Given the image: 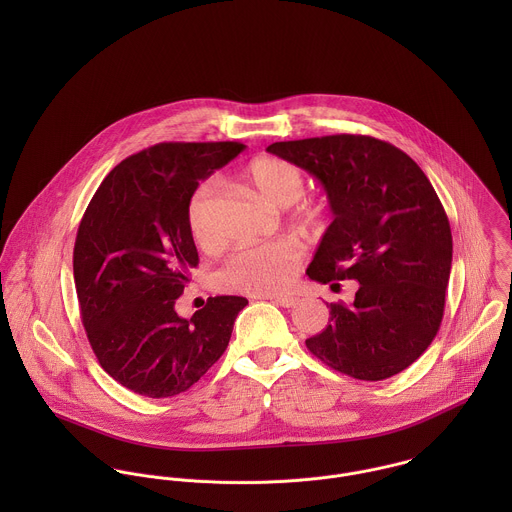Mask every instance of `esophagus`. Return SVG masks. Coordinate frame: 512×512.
<instances>
[{
  "mask_svg": "<svg viewBox=\"0 0 512 512\" xmlns=\"http://www.w3.org/2000/svg\"><path fill=\"white\" fill-rule=\"evenodd\" d=\"M272 299H274V303L280 305V307H293V305L299 301L295 295H276V297H272Z\"/></svg>",
  "mask_w": 512,
  "mask_h": 512,
  "instance_id": "obj_1",
  "label": "esophagus"
}]
</instances>
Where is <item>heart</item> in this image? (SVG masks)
Instances as JSON below:
<instances>
[{
  "instance_id": "1",
  "label": "heart",
  "mask_w": 512,
  "mask_h": 512,
  "mask_svg": "<svg viewBox=\"0 0 512 512\" xmlns=\"http://www.w3.org/2000/svg\"><path fill=\"white\" fill-rule=\"evenodd\" d=\"M246 181L270 203L290 207L305 187L303 171L288 159L276 155H262L252 159L244 169ZM215 187L203 183L195 189L187 205V224L195 244L203 250H213L217 244L213 213H215ZM301 252L292 240H276L250 248L234 250L217 274L222 290L274 295L284 292L299 266Z\"/></svg>"
}]
</instances>
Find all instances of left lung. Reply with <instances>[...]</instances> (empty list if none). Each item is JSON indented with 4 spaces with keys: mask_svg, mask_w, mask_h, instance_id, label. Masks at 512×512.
<instances>
[{
    "mask_svg": "<svg viewBox=\"0 0 512 512\" xmlns=\"http://www.w3.org/2000/svg\"><path fill=\"white\" fill-rule=\"evenodd\" d=\"M268 151L311 173L333 222L307 268L315 282L357 280L351 305L329 303V325L307 339L325 365L384 380L438 335L451 272V228L438 195L402 149L370 136L276 142Z\"/></svg>",
    "mask_w": 512,
    "mask_h": 512,
    "instance_id": "1",
    "label": "left lung"
}]
</instances>
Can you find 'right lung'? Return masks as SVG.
I'll return each instance as SVG.
<instances>
[{"label":"right lung","mask_w":512,"mask_h":512,"mask_svg":"<svg viewBox=\"0 0 512 512\" xmlns=\"http://www.w3.org/2000/svg\"><path fill=\"white\" fill-rule=\"evenodd\" d=\"M244 144H157L118 163L94 193L74 242V286L100 366L147 398L191 388L224 353L240 295L209 297L183 319L175 301L199 264L187 205L199 181Z\"/></svg>","instance_id":"obj_1"}]
</instances>
